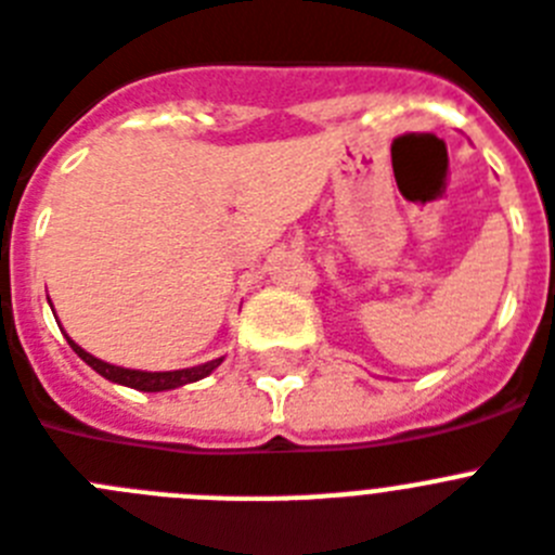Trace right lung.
<instances>
[{
  "mask_svg": "<svg viewBox=\"0 0 555 555\" xmlns=\"http://www.w3.org/2000/svg\"><path fill=\"white\" fill-rule=\"evenodd\" d=\"M69 347L76 349L78 356H81L83 361H87V364L98 372V375H104L106 380H115V384L141 389V392H163V389H177V386H183V384H194V380L211 375V372L222 364V358H217V361H208V364H203V366H191V370L141 372V370H124V366H112V364H106V361H98L95 356L83 352L76 341H69Z\"/></svg>",
  "mask_w": 555,
  "mask_h": 555,
  "instance_id": "1",
  "label": "right lung"
}]
</instances>
